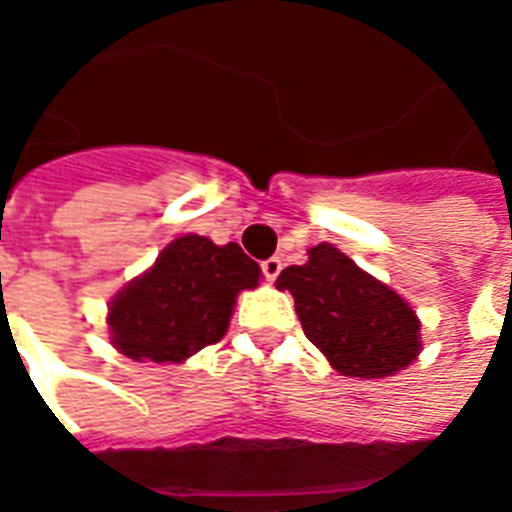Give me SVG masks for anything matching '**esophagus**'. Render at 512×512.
<instances>
[{
  "label": "esophagus",
  "mask_w": 512,
  "mask_h": 512,
  "mask_svg": "<svg viewBox=\"0 0 512 512\" xmlns=\"http://www.w3.org/2000/svg\"><path fill=\"white\" fill-rule=\"evenodd\" d=\"M260 268H263V277H266L268 282H274V279L279 277V271H282V260H279V257H268V260L260 263Z\"/></svg>",
  "instance_id": "1"
}]
</instances>
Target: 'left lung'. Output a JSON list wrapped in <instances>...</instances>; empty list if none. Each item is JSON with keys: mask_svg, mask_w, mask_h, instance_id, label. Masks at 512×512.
<instances>
[{"mask_svg": "<svg viewBox=\"0 0 512 512\" xmlns=\"http://www.w3.org/2000/svg\"><path fill=\"white\" fill-rule=\"evenodd\" d=\"M277 288L293 293L304 334L343 376H395L419 356L417 312L332 244L312 246L310 260L285 268Z\"/></svg>", "mask_w": 512, "mask_h": 512, "instance_id": "8db88e82", "label": "left lung"}]
</instances>
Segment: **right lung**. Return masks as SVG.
<instances>
[{
  "instance_id": "right-lung-1",
  "label": "right lung",
  "mask_w": 512,
  "mask_h": 512,
  "mask_svg": "<svg viewBox=\"0 0 512 512\" xmlns=\"http://www.w3.org/2000/svg\"><path fill=\"white\" fill-rule=\"evenodd\" d=\"M257 279L260 266L238 244L180 235L109 304L112 345L136 362L178 365L222 340L238 293Z\"/></svg>"
}]
</instances>
